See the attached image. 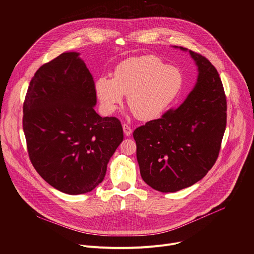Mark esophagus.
Here are the masks:
<instances>
[{
  "instance_id": "1",
  "label": "esophagus",
  "mask_w": 254,
  "mask_h": 254,
  "mask_svg": "<svg viewBox=\"0 0 254 254\" xmlns=\"http://www.w3.org/2000/svg\"><path fill=\"white\" fill-rule=\"evenodd\" d=\"M123 129H124V132H125V134L127 136H129L131 134V128H130V127L128 125H127V124L123 125Z\"/></svg>"
}]
</instances>
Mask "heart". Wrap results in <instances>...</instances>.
Instances as JSON below:
<instances>
[{
    "instance_id": "heart-1",
    "label": "heart",
    "mask_w": 254,
    "mask_h": 254,
    "mask_svg": "<svg viewBox=\"0 0 254 254\" xmlns=\"http://www.w3.org/2000/svg\"><path fill=\"white\" fill-rule=\"evenodd\" d=\"M183 77L179 69L167 66L153 55L131 57L121 62L114 77L100 76L95 91L103 113L114 114L127 94V103L137 120L161 117L179 94Z\"/></svg>"
}]
</instances>
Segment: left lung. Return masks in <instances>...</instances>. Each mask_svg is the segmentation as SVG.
Returning <instances> with one entry per match:
<instances>
[{
  "label": "left lung",
  "mask_w": 254,
  "mask_h": 254,
  "mask_svg": "<svg viewBox=\"0 0 254 254\" xmlns=\"http://www.w3.org/2000/svg\"><path fill=\"white\" fill-rule=\"evenodd\" d=\"M189 53L198 67L192 91L176 110L133 131L140 176L163 193L190 187L206 176L218 158L226 127V97L218 72L204 56Z\"/></svg>",
  "instance_id": "left-lung-1"
}]
</instances>
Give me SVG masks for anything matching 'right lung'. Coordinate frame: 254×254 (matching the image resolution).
Segmentation results:
<instances>
[{
    "label": "right lung",
    "instance_id": "right-lung-1",
    "mask_svg": "<svg viewBox=\"0 0 254 254\" xmlns=\"http://www.w3.org/2000/svg\"><path fill=\"white\" fill-rule=\"evenodd\" d=\"M93 77L77 52H64L42 65L30 81L23 129L35 170L55 189L78 195L104 179L124 139L117 118L94 111Z\"/></svg>",
    "mask_w": 254,
    "mask_h": 254
}]
</instances>
